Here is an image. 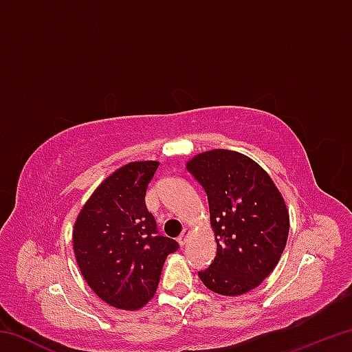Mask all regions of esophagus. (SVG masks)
<instances>
[{"instance_id":"1","label":"esophagus","mask_w":352,"mask_h":352,"mask_svg":"<svg viewBox=\"0 0 352 352\" xmlns=\"http://www.w3.org/2000/svg\"><path fill=\"white\" fill-rule=\"evenodd\" d=\"M188 237H189V230L188 228H184L183 231H182V234L180 236H178V243H180V245L183 247L184 245V243H186L188 242Z\"/></svg>"}]
</instances>
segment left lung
Returning <instances> with one entry per match:
<instances>
[{
  "instance_id": "left-lung-1",
  "label": "left lung",
  "mask_w": 352,
  "mask_h": 352,
  "mask_svg": "<svg viewBox=\"0 0 352 352\" xmlns=\"http://www.w3.org/2000/svg\"><path fill=\"white\" fill-rule=\"evenodd\" d=\"M186 169L208 195L216 258L199 276L220 295L247 294L275 269L289 236V211L270 175L243 153L214 148Z\"/></svg>"
}]
</instances>
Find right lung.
I'll return each instance as SVG.
<instances>
[{
    "mask_svg": "<svg viewBox=\"0 0 352 352\" xmlns=\"http://www.w3.org/2000/svg\"><path fill=\"white\" fill-rule=\"evenodd\" d=\"M158 162L129 163L105 178L77 216L74 256L100 300L122 311L151 301L168 254L178 243L158 234L146 190Z\"/></svg>",
    "mask_w": 352,
    "mask_h": 352,
    "instance_id": "obj_1",
    "label": "right lung"
}]
</instances>
